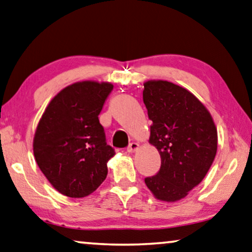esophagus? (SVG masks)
Here are the masks:
<instances>
[{
	"instance_id": "esophagus-1",
	"label": "esophagus",
	"mask_w": 252,
	"mask_h": 252,
	"mask_svg": "<svg viewBox=\"0 0 252 252\" xmlns=\"http://www.w3.org/2000/svg\"><path fill=\"white\" fill-rule=\"evenodd\" d=\"M138 146H139V145L137 144V142H130L129 146H127V147H126L127 153H133L134 150H137Z\"/></svg>"
}]
</instances>
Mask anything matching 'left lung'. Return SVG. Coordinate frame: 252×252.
I'll return each mask as SVG.
<instances>
[{"label":"left lung","instance_id":"1","mask_svg":"<svg viewBox=\"0 0 252 252\" xmlns=\"http://www.w3.org/2000/svg\"><path fill=\"white\" fill-rule=\"evenodd\" d=\"M142 99L153 122L149 141L160 155L159 171L145 178V183L159 200H180L212 166L216 126L197 97L172 82H145Z\"/></svg>","mask_w":252,"mask_h":252}]
</instances>
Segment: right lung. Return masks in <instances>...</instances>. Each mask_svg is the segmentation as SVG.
<instances>
[{
	"mask_svg": "<svg viewBox=\"0 0 252 252\" xmlns=\"http://www.w3.org/2000/svg\"><path fill=\"white\" fill-rule=\"evenodd\" d=\"M113 86L82 81L61 90L45 110L33 138L40 171L59 192L86 197L102 185L115 150L98 115Z\"/></svg>",
	"mask_w": 252,
	"mask_h": 252,
	"instance_id": "1",
	"label": "right lung"
}]
</instances>
